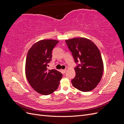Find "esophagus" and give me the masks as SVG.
Returning <instances> with one entry per match:
<instances>
[{
	"instance_id": "34e87169",
	"label": "esophagus",
	"mask_w": 124,
	"mask_h": 124,
	"mask_svg": "<svg viewBox=\"0 0 124 124\" xmlns=\"http://www.w3.org/2000/svg\"><path fill=\"white\" fill-rule=\"evenodd\" d=\"M62 72L63 73H65L66 72V69H63V70H62Z\"/></svg>"
}]
</instances>
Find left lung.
I'll return each mask as SVG.
<instances>
[{"label":"left lung","instance_id":"obj_1","mask_svg":"<svg viewBox=\"0 0 124 124\" xmlns=\"http://www.w3.org/2000/svg\"><path fill=\"white\" fill-rule=\"evenodd\" d=\"M75 62L80 63L74 68L76 77L71 80L75 88L80 91H92L99 84L104 69L99 48L92 41L79 37L65 40Z\"/></svg>","mask_w":124,"mask_h":124}]
</instances>
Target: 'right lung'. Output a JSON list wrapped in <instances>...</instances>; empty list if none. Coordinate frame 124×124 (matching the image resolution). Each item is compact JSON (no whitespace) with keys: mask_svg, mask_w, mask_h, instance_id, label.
Wrapping results in <instances>:
<instances>
[{"mask_svg":"<svg viewBox=\"0 0 124 124\" xmlns=\"http://www.w3.org/2000/svg\"><path fill=\"white\" fill-rule=\"evenodd\" d=\"M59 41L40 40L28 51L25 63V74L29 84L40 94L48 95L57 89L62 74L58 71L47 70L52 59V51Z\"/></svg>","mask_w":124,"mask_h":124,"instance_id":"1","label":"right lung"}]
</instances>
